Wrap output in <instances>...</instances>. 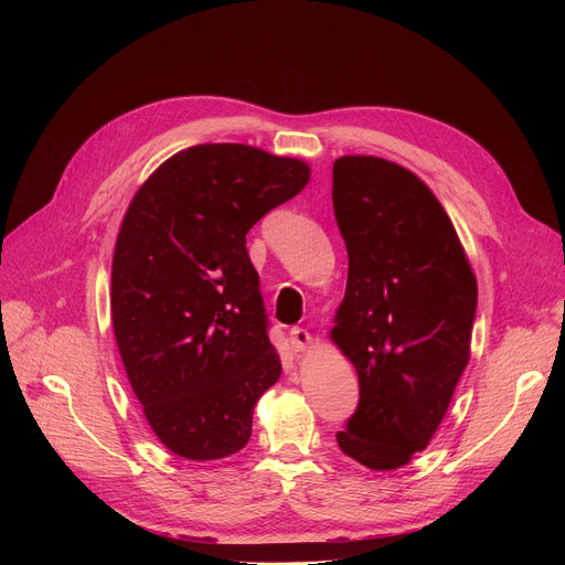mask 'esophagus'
I'll list each match as a JSON object with an SVG mask.
<instances>
[{
  "mask_svg": "<svg viewBox=\"0 0 565 565\" xmlns=\"http://www.w3.org/2000/svg\"><path fill=\"white\" fill-rule=\"evenodd\" d=\"M288 337H290V345H292L295 350H298V352L311 348V343H313V337H311L305 328H292V330L288 332Z\"/></svg>",
  "mask_w": 565,
  "mask_h": 565,
  "instance_id": "esophagus-1",
  "label": "esophagus"
}]
</instances>
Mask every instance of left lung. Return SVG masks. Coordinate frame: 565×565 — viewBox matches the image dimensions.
<instances>
[{"instance_id": "8db88e82", "label": "left lung", "mask_w": 565, "mask_h": 565, "mask_svg": "<svg viewBox=\"0 0 565 565\" xmlns=\"http://www.w3.org/2000/svg\"><path fill=\"white\" fill-rule=\"evenodd\" d=\"M332 183L348 249L332 341L360 377L337 441L369 469H398L428 447L469 362L477 277L447 211L409 169L343 156Z\"/></svg>"}]
</instances>
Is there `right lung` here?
<instances>
[{
	"mask_svg": "<svg viewBox=\"0 0 565 565\" xmlns=\"http://www.w3.org/2000/svg\"><path fill=\"white\" fill-rule=\"evenodd\" d=\"M311 169L245 143H199L132 196L111 258V324L143 417L169 451L217 460L252 437L281 375L247 231Z\"/></svg>",
	"mask_w": 565,
	"mask_h": 565,
	"instance_id": "right-lung-1",
	"label": "right lung"
}]
</instances>
